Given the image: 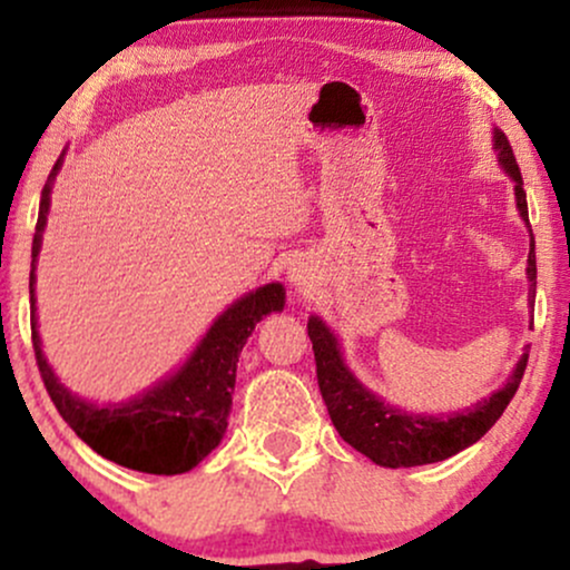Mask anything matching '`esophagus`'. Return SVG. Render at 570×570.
<instances>
[{
    "instance_id": "34e87169",
    "label": "esophagus",
    "mask_w": 570,
    "mask_h": 570,
    "mask_svg": "<svg viewBox=\"0 0 570 570\" xmlns=\"http://www.w3.org/2000/svg\"><path fill=\"white\" fill-rule=\"evenodd\" d=\"M289 281H292L294 289H299V292H307V289H311V286H313V276L305 271L303 265L289 267Z\"/></svg>"
}]
</instances>
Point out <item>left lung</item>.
Returning <instances> with one entry per match:
<instances>
[{"instance_id": "8db88e82", "label": "left lung", "mask_w": 570, "mask_h": 570, "mask_svg": "<svg viewBox=\"0 0 570 570\" xmlns=\"http://www.w3.org/2000/svg\"><path fill=\"white\" fill-rule=\"evenodd\" d=\"M493 149L499 153V163L503 171L512 176L514 198L520 217L528 222V200L522 189L520 166H517L512 144H509L503 130H493ZM531 227V225H528ZM528 281H531V303L535 297V240L531 233V252H528ZM307 337L313 343V356H316V377L322 389L324 404L330 410L332 423L337 434L343 436L351 448L367 455L377 466H423V463H436L444 458L461 453L469 444L488 434L490 426L503 415L507 404L520 389L522 375L528 367V353L517 362L503 389L490 394L474 407L450 412V415H426V412H407L394 404L383 402L381 396L372 394L356 381V375L345 367L343 353H340L337 337L318 316L307 318Z\"/></svg>"}]
</instances>
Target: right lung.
<instances>
[{
  "instance_id": "right-lung-1",
  "label": "right lung",
  "mask_w": 570,
  "mask_h": 570,
  "mask_svg": "<svg viewBox=\"0 0 570 570\" xmlns=\"http://www.w3.org/2000/svg\"><path fill=\"white\" fill-rule=\"evenodd\" d=\"M63 158L56 160L53 171L42 187L35 244H31V343L39 375L53 399L56 410L69 423L80 440L94 448L98 455L147 474H185L212 453L222 442L230 415L235 367L238 353L246 345L254 326L273 311H284V286L265 284L257 292H248L227 307L203 335L193 356L166 381L155 383L144 394L120 404L85 402L63 383H58L53 367L42 353V340L37 332L35 316V267L42 248V233L48 225L50 189Z\"/></svg>"
}]
</instances>
